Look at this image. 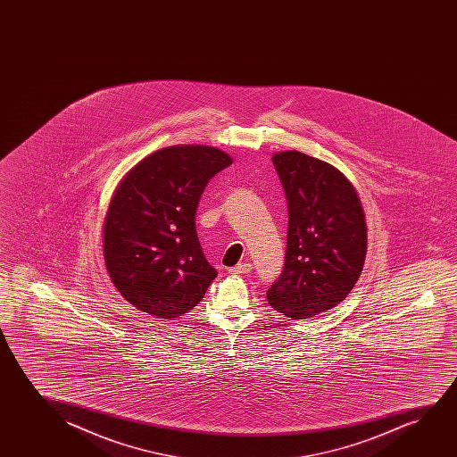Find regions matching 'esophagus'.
<instances>
[{"label":"esophagus","mask_w":457,"mask_h":457,"mask_svg":"<svg viewBox=\"0 0 457 457\" xmlns=\"http://www.w3.org/2000/svg\"><path fill=\"white\" fill-rule=\"evenodd\" d=\"M253 265L250 262L237 263L236 267L229 269V275H245L250 273Z\"/></svg>","instance_id":"34e87169"}]
</instances>
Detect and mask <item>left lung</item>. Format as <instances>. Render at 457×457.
Returning a JSON list of instances; mask_svg holds the SVG:
<instances>
[{
	"instance_id": "left-lung-1",
	"label": "left lung",
	"mask_w": 457,
	"mask_h": 457,
	"mask_svg": "<svg viewBox=\"0 0 457 457\" xmlns=\"http://www.w3.org/2000/svg\"><path fill=\"white\" fill-rule=\"evenodd\" d=\"M288 204L286 262L267 290L270 306L288 319L326 312L346 298L362 273L367 223L350 179L301 151L275 153Z\"/></svg>"
}]
</instances>
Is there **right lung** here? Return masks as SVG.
I'll return each instance as SVG.
<instances>
[{"instance_id": "1", "label": "right lung", "mask_w": 457, "mask_h": 457, "mask_svg": "<svg viewBox=\"0 0 457 457\" xmlns=\"http://www.w3.org/2000/svg\"><path fill=\"white\" fill-rule=\"evenodd\" d=\"M225 151L175 145L136 163L103 221L111 281L132 306L163 320L190 312L217 276L203 254L195 212L207 182L231 165Z\"/></svg>"}]
</instances>
